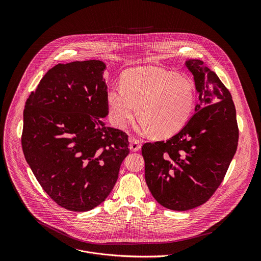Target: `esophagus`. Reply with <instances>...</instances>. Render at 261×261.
<instances>
[{"label": "esophagus", "mask_w": 261, "mask_h": 261, "mask_svg": "<svg viewBox=\"0 0 261 261\" xmlns=\"http://www.w3.org/2000/svg\"><path fill=\"white\" fill-rule=\"evenodd\" d=\"M142 144L141 141L135 138H130L129 139V149L132 151H138L139 149H141Z\"/></svg>", "instance_id": "esophagus-1"}]
</instances>
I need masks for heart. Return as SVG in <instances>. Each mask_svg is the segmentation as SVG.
Wrapping results in <instances>:
<instances>
[{"instance_id":"1","label":"heart","mask_w":261,"mask_h":261,"mask_svg":"<svg viewBox=\"0 0 261 261\" xmlns=\"http://www.w3.org/2000/svg\"><path fill=\"white\" fill-rule=\"evenodd\" d=\"M196 100L195 86L184 76L160 68H136L125 71L120 88L108 92L113 122L124 127L136 113L144 132L167 138L179 133L188 122Z\"/></svg>"}]
</instances>
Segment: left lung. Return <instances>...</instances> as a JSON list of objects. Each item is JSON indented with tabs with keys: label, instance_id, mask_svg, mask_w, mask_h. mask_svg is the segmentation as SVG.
I'll return each instance as SVG.
<instances>
[{
	"label": "left lung",
	"instance_id": "8db88e82",
	"mask_svg": "<svg viewBox=\"0 0 261 261\" xmlns=\"http://www.w3.org/2000/svg\"><path fill=\"white\" fill-rule=\"evenodd\" d=\"M199 101L186 125L167 141L142 147L145 178L164 207L186 211L206 203L222 183L236 152L239 129L231 93L217 74L189 60Z\"/></svg>",
	"mask_w": 261,
	"mask_h": 261
}]
</instances>
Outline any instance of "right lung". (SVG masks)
<instances>
[{
    "label": "right lung",
    "instance_id": "obj_1",
    "mask_svg": "<svg viewBox=\"0 0 261 261\" xmlns=\"http://www.w3.org/2000/svg\"><path fill=\"white\" fill-rule=\"evenodd\" d=\"M106 64H57L26 101L22 149L42 189L60 207L93 209L110 195L129 152L128 136L105 125Z\"/></svg>",
    "mask_w": 261,
    "mask_h": 261
}]
</instances>
